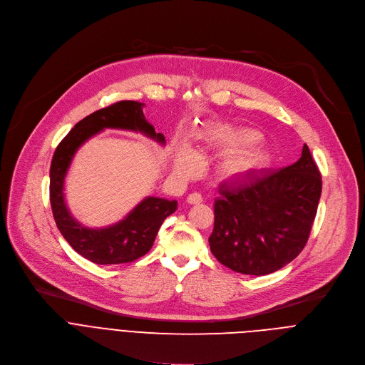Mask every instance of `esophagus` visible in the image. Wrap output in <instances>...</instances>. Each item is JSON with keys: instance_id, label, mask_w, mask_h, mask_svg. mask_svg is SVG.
I'll list each match as a JSON object with an SVG mask.
<instances>
[{"instance_id": "34e87169", "label": "esophagus", "mask_w": 365, "mask_h": 365, "mask_svg": "<svg viewBox=\"0 0 365 365\" xmlns=\"http://www.w3.org/2000/svg\"><path fill=\"white\" fill-rule=\"evenodd\" d=\"M201 201H203V197H201V194H198V192H191L187 197L188 205H198V203H201Z\"/></svg>"}]
</instances>
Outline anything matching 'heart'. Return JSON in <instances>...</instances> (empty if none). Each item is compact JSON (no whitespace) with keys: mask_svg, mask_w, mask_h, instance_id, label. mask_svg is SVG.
I'll list each match as a JSON object with an SVG mask.
<instances>
[{"mask_svg":"<svg viewBox=\"0 0 365 365\" xmlns=\"http://www.w3.org/2000/svg\"><path fill=\"white\" fill-rule=\"evenodd\" d=\"M201 139L207 149L219 153L233 150L225 156L220 164V174L225 178L236 180L245 177L259 168L265 160L264 152L255 145L261 140V133L255 129L220 126L205 133ZM177 170L184 175H190L197 170V156L188 146H182L178 150Z\"/></svg>","mask_w":365,"mask_h":365,"instance_id":"1","label":"heart"}]
</instances>
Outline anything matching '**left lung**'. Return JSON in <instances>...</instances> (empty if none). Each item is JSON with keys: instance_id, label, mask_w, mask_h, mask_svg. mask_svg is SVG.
Wrapping results in <instances>:
<instances>
[{"instance_id": "left-lung-1", "label": "left lung", "mask_w": 365, "mask_h": 365, "mask_svg": "<svg viewBox=\"0 0 365 365\" xmlns=\"http://www.w3.org/2000/svg\"><path fill=\"white\" fill-rule=\"evenodd\" d=\"M209 237L216 259L232 271L267 275L306 247L322 192V175L307 148L293 165L223 184Z\"/></svg>"}]
</instances>
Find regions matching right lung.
Masks as SVG:
<instances>
[{"mask_svg":"<svg viewBox=\"0 0 365 365\" xmlns=\"http://www.w3.org/2000/svg\"><path fill=\"white\" fill-rule=\"evenodd\" d=\"M143 103L118 101L94 111L73 126L58 145L51 164V206L56 226L68 244L88 261L98 265L126 264L143 257L153 245L164 220L177 210L175 200L146 197L123 219L101 229L86 227L69 213L63 184L78 148L104 129L133 130L164 145L165 138L156 133L145 118Z\"/></svg>","mask_w":365,"mask_h":365,"instance_id":"add662e5","label":"right lung"}]
</instances>
